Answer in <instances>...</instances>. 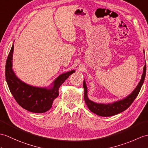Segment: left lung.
Wrapping results in <instances>:
<instances>
[{
	"label": "left lung",
	"mask_w": 148,
	"mask_h": 148,
	"mask_svg": "<svg viewBox=\"0 0 148 148\" xmlns=\"http://www.w3.org/2000/svg\"><path fill=\"white\" fill-rule=\"evenodd\" d=\"M146 72V64L143 69V74L142 75L141 79L139 82L138 85L135 88V90L132 91L130 95L124 99L117 101L110 104H99L92 101L88 99V89L86 84L85 80L83 82V87L84 89V99L86 104L88 106V108L92 112L99 116H110L118 114L122 112L127 108H128L131 105L134 99L138 95L140 90L143 84L145 79Z\"/></svg>",
	"instance_id": "1"
}]
</instances>
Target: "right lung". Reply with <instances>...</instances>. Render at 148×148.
Here are the masks:
<instances>
[{
  "label": "right lung",
  "mask_w": 148,
  "mask_h": 148,
  "mask_svg": "<svg viewBox=\"0 0 148 148\" xmlns=\"http://www.w3.org/2000/svg\"><path fill=\"white\" fill-rule=\"evenodd\" d=\"M14 45L9 53L5 64V79L10 91L17 103L26 110L33 113H44L49 110L53 101L58 96L61 84L75 73L73 70L60 75L53 81L49 89L32 86L22 82L16 77L12 70V53Z\"/></svg>",
  "instance_id": "obj_1"
}]
</instances>
